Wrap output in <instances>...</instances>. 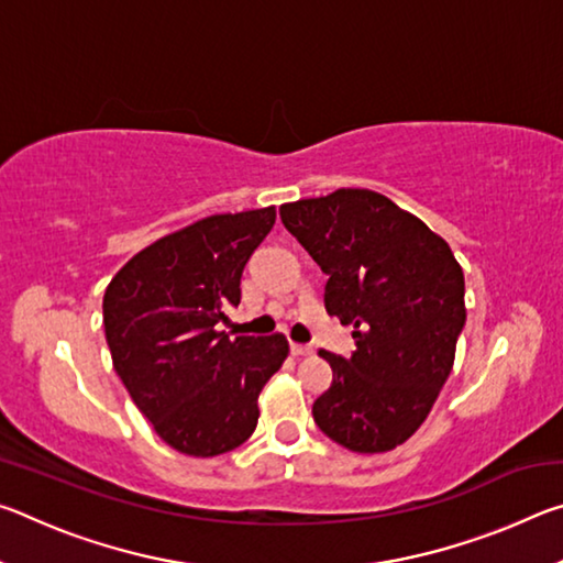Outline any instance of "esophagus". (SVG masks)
I'll list each match as a JSON object with an SVG mask.
<instances>
[{
  "instance_id": "obj_1",
  "label": "esophagus",
  "mask_w": 563,
  "mask_h": 563,
  "mask_svg": "<svg viewBox=\"0 0 563 563\" xmlns=\"http://www.w3.org/2000/svg\"><path fill=\"white\" fill-rule=\"evenodd\" d=\"M290 352H292L295 357H308V355H312V347L310 345H298V342H292Z\"/></svg>"
}]
</instances>
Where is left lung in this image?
Returning a JSON list of instances; mask_svg holds the SVG:
<instances>
[{
	"instance_id": "left-lung-1",
	"label": "left lung",
	"mask_w": 563,
	"mask_h": 563,
	"mask_svg": "<svg viewBox=\"0 0 563 563\" xmlns=\"http://www.w3.org/2000/svg\"><path fill=\"white\" fill-rule=\"evenodd\" d=\"M280 218L322 273L325 308L352 325L357 350L330 362L332 385L312 417L350 452L407 442L452 373L464 328V273L417 216L369 188H338L280 206Z\"/></svg>"
}]
</instances>
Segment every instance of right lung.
Here are the masks:
<instances>
[{"label": "right lung", "instance_id": "add662e5", "mask_svg": "<svg viewBox=\"0 0 563 563\" xmlns=\"http://www.w3.org/2000/svg\"><path fill=\"white\" fill-rule=\"evenodd\" d=\"M275 223V206L216 213L158 238L113 275L103 330L113 369L156 434L188 456L241 446L258 424V395L278 373L285 335L228 338L225 308Z\"/></svg>", "mask_w": 563, "mask_h": 563}]
</instances>
